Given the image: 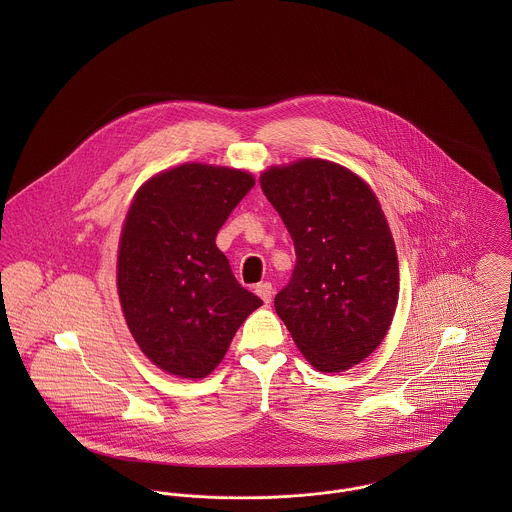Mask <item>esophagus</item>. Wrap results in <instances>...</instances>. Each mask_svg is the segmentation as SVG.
I'll return each instance as SVG.
<instances>
[{
    "mask_svg": "<svg viewBox=\"0 0 512 512\" xmlns=\"http://www.w3.org/2000/svg\"><path fill=\"white\" fill-rule=\"evenodd\" d=\"M256 293H258L266 303H270V301H272V295H274V288H272L270 282H262V284L256 286Z\"/></svg>",
    "mask_w": 512,
    "mask_h": 512,
    "instance_id": "1",
    "label": "esophagus"
}]
</instances>
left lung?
Returning <instances> with one entry per match:
<instances>
[{
    "instance_id": "8db88e82",
    "label": "left lung",
    "mask_w": 512,
    "mask_h": 512,
    "mask_svg": "<svg viewBox=\"0 0 512 512\" xmlns=\"http://www.w3.org/2000/svg\"><path fill=\"white\" fill-rule=\"evenodd\" d=\"M260 185L295 248L276 313L317 370L359 365L384 339L398 303V258L378 199L361 177L323 159L272 167Z\"/></svg>"
}]
</instances>
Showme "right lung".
Wrapping results in <instances>:
<instances>
[{
    "label": "right lung",
    "mask_w": 512,
    "mask_h": 512,
    "mask_svg": "<svg viewBox=\"0 0 512 512\" xmlns=\"http://www.w3.org/2000/svg\"><path fill=\"white\" fill-rule=\"evenodd\" d=\"M254 187L244 171L185 163L138 191L120 238L118 293L126 323L153 365L205 378L262 299L244 290L215 244Z\"/></svg>",
    "instance_id": "1"
}]
</instances>
